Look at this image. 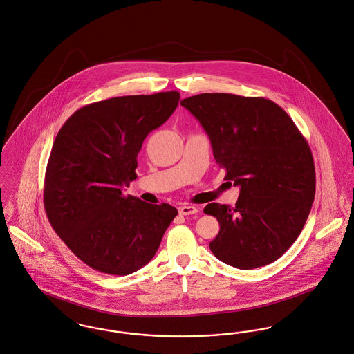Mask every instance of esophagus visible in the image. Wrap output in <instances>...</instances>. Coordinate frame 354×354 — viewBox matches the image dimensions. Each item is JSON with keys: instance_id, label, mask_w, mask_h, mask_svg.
I'll return each instance as SVG.
<instances>
[{"instance_id": "obj_1", "label": "esophagus", "mask_w": 354, "mask_h": 354, "mask_svg": "<svg viewBox=\"0 0 354 354\" xmlns=\"http://www.w3.org/2000/svg\"><path fill=\"white\" fill-rule=\"evenodd\" d=\"M196 212H198V208L189 206V205H182L179 207V214L180 215H192V214H196Z\"/></svg>"}]
</instances>
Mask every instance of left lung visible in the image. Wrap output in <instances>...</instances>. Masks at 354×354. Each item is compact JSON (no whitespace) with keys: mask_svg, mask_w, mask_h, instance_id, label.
I'll return each instance as SVG.
<instances>
[{"mask_svg":"<svg viewBox=\"0 0 354 354\" xmlns=\"http://www.w3.org/2000/svg\"><path fill=\"white\" fill-rule=\"evenodd\" d=\"M180 105L205 128L225 179L241 188L235 207H205L221 226L209 250L242 270L277 261L301 234L314 201L315 169L306 139L265 97L201 93Z\"/></svg>","mask_w":354,"mask_h":354,"instance_id":"obj_1","label":"left lung"}]
</instances>
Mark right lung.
<instances>
[{
  "instance_id": "obj_1",
  "label": "right lung",
  "mask_w": 354,
  "mask_h": 354,
  "mask_svg": "<svg viewBox=\"0 0 354 354\" xmlns=\"http://www.w3.org/2000/svg\"><path fill=\"white\" fill-rule=\"evenodd\" d=\"M176 91L112 97L77 109L59 131L44 182L57 235L93 270L127 275L146 266L178 209L124 195L138 153L179 103Z\"/></svg>"
}]
</instances>
